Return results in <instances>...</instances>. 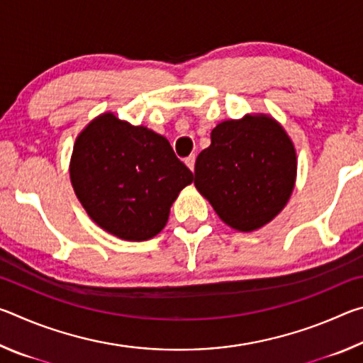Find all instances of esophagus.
<instances>
[{"label": "esophagus", "instance_id": "1", "mask_svg": "<svg viewBox=\"0 0 363 363\" xmlns=\"http://www.w3.org/2000/svg\"><path fill=\"white\" fill-rule=\"evenodd\" d=\"M186 164H187L190 171H194V168H195V155L187 157V158H186Z\"/></svg>", "mask_w": 363, "mask_h": 363}]
</instances>
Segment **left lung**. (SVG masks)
I'll return each instance as SVG.
<instances>
[{
	"label": "left lung",
	"instance_id": "1",
	"mask_svg": "<svg viewBox=\"0 0 363 363\" xmlns=\"http://www.w3.org/2000/svg\"><path fill=\"white\" fill-rule=\"evenodd\" d=\"M296 149L267 113L225 120L195 162V187L223 223L238 232L269 224L286 206L296 184Z\"/></svg>",
	"mask_w": 363,
	"mask_h": 363
}]
</instances>
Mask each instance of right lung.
I'll return each mask as SVG.
<instances>
[{
    "label": "right lung",
    "instance_id": "right-lung-1",
    "mask_svg": "<svg viewBox=\"0 0 363 363\" xmlns=\"http://www.w3.org/2000/svg\"><path fill=\"white\" fill-rule=\"evenodd\" d=\"M70 182L94 223L130 242L155 237L194 174L167 138L112 112L97 115L73 144Z\"/></svg>",
    "mask_w": 363,
    "mask_h": 363
}]
</instances>
